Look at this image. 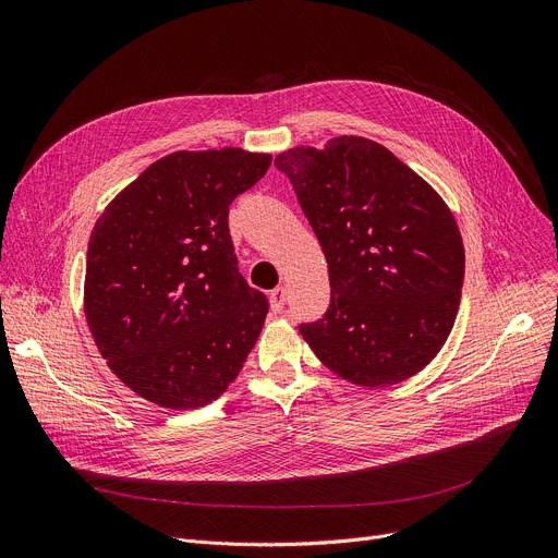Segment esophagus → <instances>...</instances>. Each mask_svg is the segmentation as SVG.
Wrapping results in <instances>:
<instances>
[{"mask_svg": "<svg viewBox=\"0 0 558 558\" xmlns=\"http://www.w3.org/2000/svg\"><path fill=\"white\" fill-rule=\"evenodd\" d=\"M269 303H271V310L278 314L282 312L284 303H287V289L284 287H276L271 294H269Z\"/></svg>", "mask_w": 558, "mask_h": 558, "instance_id": "34e87169", "label": "esophagus"}]
</instances>
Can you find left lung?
<instances>
[{"mask_svg":"<svg viewBox=\"0 0 558 558\" xmlns=\"http://www.w3.org/2000/svg\"><path fill=\"white\" fill-rule=\"evenodd\" d=\"M328 259L330 307L301 335L345 383L421 373L461 303L463 242L448 203L387 146L339 135L276 156Z\"/></svg>","mask_w":558,"mask_h":558,"instance_id":"8db88e82","label":"left lung"}]
</instances>
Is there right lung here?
<instances>
[{"label":"right lung","mask_w":558,"mask_h":558,"mask_svg":"<svg viewBox=\"0 0 558 558\" xmlns=\"http://www.w3.org/2000/svg\"><path fill=\"white\" fill-rule=\"evenodd\" d=\"M271 167L244 149L175 151L97 219L83 284L87 328L122 383L165 409L217 400L240 375L269 303L238 271L228 205Z\"/></svg>","instance_id":"1"}]
</instances>
